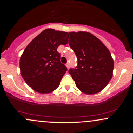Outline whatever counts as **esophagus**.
<instances>
[{
	"instance_id": "1",
	"label": "esophagus",
	"mask_w": 133,
	"mask_h": 133,
	"mask_svg": "<svg viewBox=\"0 0 133 133\" xmlns=\"http://www.w3.org/2000/svg\"><path fill=\"white\" fill-rule=\"evenodd\" d=\"M65 65H66L67 68H68V69H69V63H67V64H65Z\"/></svg>"
}]
</instances>
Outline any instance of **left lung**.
Segmentation results:
<instances>
[{
    "label": "left lung",
    "mask_w": 133,
    "mask_h": 133,
    "mask_svg": "<svg viewBox=\"0 0 133 133\" xmlns=\"http://www.w3.org/2000/svg\"><path fill=\"white\" fill-rule=\"evenodd\" d=\"M69 44L77 57L69 74L76 87L86 95H95L106 87L112 76L114 61L107 47L86 31L69 32Z\"/></svg>",
    "instance_id": "1"
}]
</instances>
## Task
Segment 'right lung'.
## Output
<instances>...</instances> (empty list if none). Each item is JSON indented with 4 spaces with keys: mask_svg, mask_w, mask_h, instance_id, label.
I'll use <instances>...</instances> for the list:
<instances>
[{
    "mask_svg": "<svg viewBox=\"0 0 133 133\" xmlns=\"http://www.w3.org/2000/svg\"><path fill=\"white\" fill-rule=\"evenodd\" d=\"M68 32L46 29L28 45L20 59L21 74L26 84L39 93L53 91L67 71L57 51L68 43Z\"/></svg>",
    "mask_w": 133,
    "mask_h": 133,
    "instance_id": "add662e5",
    "label": "right lung"
}]
</instances>
